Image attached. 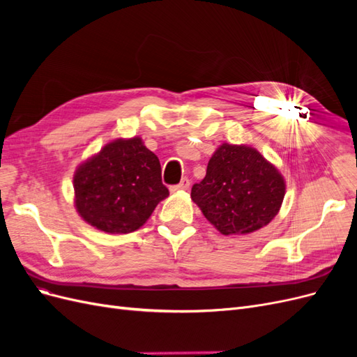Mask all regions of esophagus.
I'll return each instance as SVG.
<instances>
[{"label":"esophagus","instance_id":"obj_1","mask_svg":"<svg viewBox=\"0 0 357 357\" xmlns=\"http://www.w3.org/2000/svg\"><path fill=\"white\" fill-rule=\"evenodd\" d=\"M189 186H190V180H189L188 177H185V178H181V181L178 183V185H176V186H171V192L186 190V189H189Z\"/></svg>","mask_w":357,"mask_h":357}]
</instances>
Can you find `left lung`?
<instances>
[{"instance_id": "1", "label": "left lung", "mask_w": 357, "mask_h": 357, "mask_svg": "<svg viewBox=\"0 0 357 357\" xmlns=\"http://www.w3.org/2000/svg\"><path fill=\"white\" fill-rule=\"evenodd\" d=\"M284 190L282 174L257 150L225 143L211 156L205 177L192 186L190 197L223 235H243L275 218Z\"/></svg>"}]
</instances>
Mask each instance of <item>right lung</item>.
<instances>
[{
    "mask_svg": "<svg viewBox=\"0 0 357 357\" xmlns=\"http://www.w3.org/2000/svg\"><path fill=\"white\" fill-rule=\"evenodd\" d=\"M160 171L142 138L116 139L75 171V208L96 229L134 232L169 195Z\"/></svg>",
    "mask_w": 357,
    "mask_h": 357,
    "instance_id": "1",
    "label": "right lung"
}]
</instances>
